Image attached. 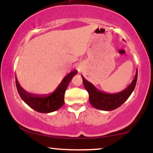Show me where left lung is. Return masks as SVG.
<instances>
[{"label": "left lung", "instance_id": "left-lung-1", "mask_svg": "<svg viewBox=\"0 0 153 153\" xmlns=\"http://www.w3.org/2000/svg\"><path fill=\"white\" fill-rule=\"evenodd\" d=\"M82 76L85 88L89 94V101L94 108L102 111H112L117 108L127 101L134 91L137 80V70L134 78L127 88L116 94H107L99 91Z\"/></svg>", "mask_w": 153, "mask_h": 153}]
</instances>
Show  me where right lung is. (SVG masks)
<instances>
[{
	"mask_svg": "<svg viewBox=\"0 0 153 153\" xmlns=\"http://www.w3.org/2000/svg\"><path fill=\"white\" fill-rule=\"evenodd\" d=\"M76 70L71 71L62 79L56 90L48 95H36L24 90L16 78V85L19 96L26 104L40 113H50L58 110L64 104L65 93L73 77L77 74Z\"/></svg>",
	"mask_w": 153,
	"mask_h": 153,
	"instance_id": "1",
	"label": "right lung"
}]
</instances>
